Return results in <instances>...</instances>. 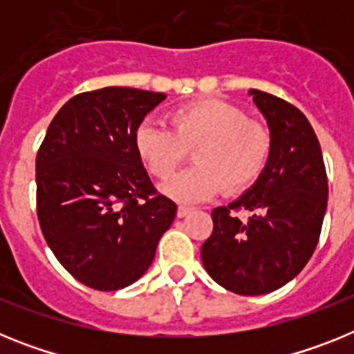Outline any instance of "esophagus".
<instances>
[{
    "mask_svg": "<svg viewBox=\"0 0 354 354\" xmlns=\"http://www.w3.org/2000/svg\"><path fill=\"white\" fill-rule=\"evenodd\" d=\"M192 211L193 209L187 207V205H179V207H177V216H179V218H186V216L189 214Z\"/></svg>",
    "mask_w": 354,
    "mask_h": 354,
    "instance_id": "esophagus-1",
    "label": "esophagus"
}]
</instances>
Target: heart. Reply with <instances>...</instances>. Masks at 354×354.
I'll return each mask as SVG.
<instances>
[{"mask_svg": "<svg viewBox=\"0 0 354 354\" xmlns=\"http://www.w3.org/2000/svg\"><path fill=\"white\" fill-rule=\"evenodd\" d=\"M171 129L145 118L134 129V149L156 179L165 180L189 158L196 165L162 184V193L180 204H198L223 189L245 192L261 179L271 152L270 127L246 117L223 99H200L175 108Z\"/></svg>", "mask_w": 354, "mask_h": 354, "instance_id": "obj_1", "label": "heart"}]
</instances>
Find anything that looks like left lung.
<instances>
[{"label":"left lung","instance_id":"obj_1","mask_svg":"<svg viewBox=\"0 0 354 354\" xmlns=\"http://www.w3.org/2000/svg\"><path fill=\"white\" fill-rule=\"evenodd\" d=\"M273 134V152L261 179L227 207L212 211V234L202 262L216 283L241 296H259L290 282L310 261L328 204V177L310 122L296 106L250 90ZM254 214L243 224L234 212Z\"/></svg>","mask_w":354,"mask_h":354}]
</instances>
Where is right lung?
<instances>
[{
  "label": "right lung",
  "mask_w": 354,
  "mask_h": 354,
  "mask_svg": "<svg viewBox=\"0 0 354 354\" xmlns=\"http://www.w3.org/2000/svg\"><path fill=\"white\" fill-rule=\"evenodd\" d=\"M165 93L106 86L77 93L51 120L37 154L40 230L65 270L95 290L136 282L177 205L158 193L134 129Z\"/></svg>",
  "instance_id": "add662e5"
}]
</instances>
